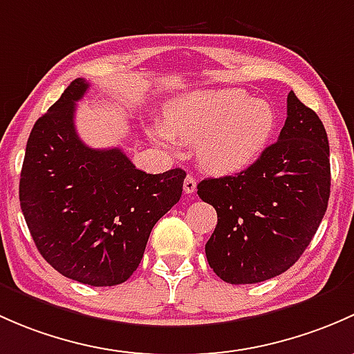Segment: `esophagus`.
Wrapping results in <instances>:
<instances>
[{"label": "esophagus", "instance_id": "obj_1", "mask_svg": "<svg viewBox=\"0 0 354 354\" xmlns=\"http://www.w3.org/2000/svg\"><path fill=\"white\" fill-rule=\"evenodd\" d=\"M196 191V178L191 176V174H187V177H185L184 180V192L185 194H192V192Z\"/></svg>", "mask_w": 354, "mask_h": 354}]
</instances>
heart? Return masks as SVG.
<instances>
[{"instance_id":"1","label":"heart","mask_w":354,"mask_h":354,"mask_svg":"<svg viewBox=\"0 0 354 354\" xmlns=\"http://www.w3.org/2000/svg\"><path fill=\"white\" fill-rule=\"evenodd\" d=\"M276 129L274 107L242 88L203 90L167 107L163 127L148 134L158 143H198L204 169L227 176L247 169L266 151Z\"/></svg>"}]
</instances>
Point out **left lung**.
I'll use <instances>...</instances> for the list:
<instances>
[{
	"label": "left lung",
	"instance_id": "1",
	"mask_svg": "<svg viewBox=\"0 0 354 354\" xmlns=\"http://www.w3.org/2000/svg\"><path fill=\"white\" fill-rule=\"evenodd\" d=\"M276 143L242 172L204 178L198 194L216 209L206 243L211 269L230 285L279 276L312 242L330 194L329 141L319 115L288 93Z\"/></svg>",
	"mask_w": 354,
	"mask_h": 354
}]
</instances>
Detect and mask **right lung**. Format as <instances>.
<instances>
[{
  "label": "right lung",
  "instance_id": "add662e5",
  "mask_svg": "<svg viewBox=\"0 0 354 354\" xmlns=\"http://www.w3.org/2000/svg\"><path fill=\"white\" fill-rule=\"evenodd\" d=\"M86 90L76 78L32 127L20 206L39 252L57 272L114 286L140 266L155 223L180 199L185 172L147 174L119 148L86 147L75 127Z\"/></svg>",
  "mask_w": 354,
  "mask_h": 354
}]
</instances>
